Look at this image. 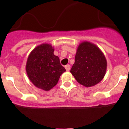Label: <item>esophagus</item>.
I'll list each match as a JSON object with an SVG mask.
<instances>
[{"mask_svg":"<svg viewBox=\"0 0 129 129\" xmlns=\"http://www.w3.org/2000/svg\"><path fill=\"white\" fill-rule=\"evenodd\" d=\"M65 69L67 70V71H69L71 70V65L70 64H67L65 66Z\"/></svg>","mask_w":129,"mask_h":129,"instance_id":"34e87169","label":"esophagus"}]
</instances>
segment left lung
I'll return each mask as SVG.
<instances>
[{
    "label": "left lung",
    "instance_id": "1",
    "mask_svg": "<svg viewBox=\"0 0 129 129\" xmlns=\"http://www.w3.org/2000/svg\"><path fill=\"white\" fill-rule=\"evenodd\" d=\"M106 68L107 61L100 49L90 42H83L78 48L71 72L78 82L90 87L104 78Z\"/></svg>",
    "mask_w": 129,
    "mask_h": 129
}]
</instances>
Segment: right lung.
Returning a JSON list of instances; mask_svg holds the SVG:
<instances>
[{
    "mask_svg": "<svg viewBox=\"0 0 129 129\" xmlns=\"http://www.w3.org/2000/svg\"><path fill=\"white\" fill-rule=\"evenodd\" d=\"M53 52L51 45H41L31 51L26 64V72L31 82L45 91L57 84L60 75L66 71Z\"/></svg>",
    "mask_w": 129,
    "mask_h": 129,
    "instance_id": "right-lung-1",
    "label": "right lung"
}]
</instances>
